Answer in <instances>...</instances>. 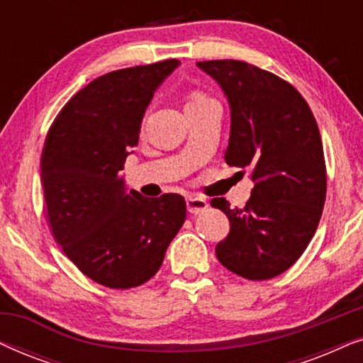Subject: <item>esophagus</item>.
Here are the masks:
<instances>
[{"instance_id":"34e87169","label":"esophagus","mask_w":363,"mask_h":363,"mask_svg":"<svg viewBox=\"0 0 363 363\" xmlns=\"http://www.w3.org/2000/svg\"><path fill=\"white\" fill-rule=\"evenodd\" d=\"M186 208L191 215H198V213L206 210L208 201L205 200V198H200V196H190V198H186Z\"/></svg>"}]
</instances>
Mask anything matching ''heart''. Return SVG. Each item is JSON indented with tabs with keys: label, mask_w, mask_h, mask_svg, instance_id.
<instances>
[{
	"label": "heart",
	"mask_w": 363,
	"mask_h": 363,
	"mask_svg": "<svg viewBox=\"0 0 363 363\" xmlns=\"http://www.w3.org/2000/svg\"><path fill=\"white\" fill-rule=\"evenodd\" d=\"M210 101H213V99L208 97L206 94H203L200 91H193L190 96H188L186 106H195V104H205V102H210Z\"/></svg>",
	"instance_id": "b5f03b06"
}]
</instances>
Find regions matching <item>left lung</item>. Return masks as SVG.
Instances as JSON below:
<instances>
[{
    "label": "left lung",
    "instance_id": "8db88e82",
    "mask_svg": "<svg viewBox=\"0 0 363 363\" xmlns=\"http://www.w3.org/2000/svg\"><path fill=\"white\" fill-rule=\"evenodd\" d=\"M198 67L230 101L225 162L250 168L255 182L245 208L231 210L225 198L211 200L231 223L216 257L245 279H272L302 256L324 210L327 170L319 127L306 99L276 74L235 59Z\"/></svg>",
    "mask_w": 363,
    "mask_h": 363
}]
</instances>
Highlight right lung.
Wrapping results in <instances>:
<instances>
[{
  "label": "right lung",
  "instance_id": "add662e5",
  "mask_svg": "<svg viewBox=\"0 0 363 363\" xmlns=\"http://www.w3.org/2000/svg\"><path fill=\"white\" fill-rule=\"evenodd\" d=\"M178 64L167 59L94 79L61 108L44 140L41 178L54 240L84 276L111 289L155 276L185 223L183 196L127 195L117 177L153 92Z\"/></svg>",
  "mask_w": 363,
  "mask_h": 363
}]
</instances>
